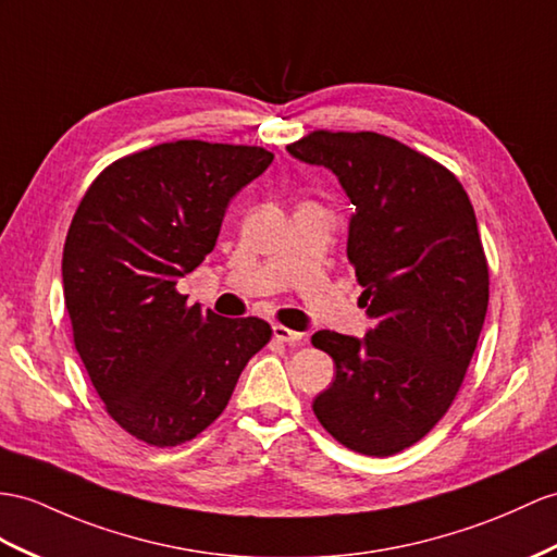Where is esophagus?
<instances>
[{"mask_svg": "<svg viewBox=\"0 0 557 557\" xmlns=\"http://www.w3.org/2000/svg\"><path fill=\"white\" fill-rule=\"evenodd\" d=\"M274 337H276V341H281V343L297 345V343H302L305 333H300V331H290V329H286V325L276 323V325H274Z\"/></svg>", "mask_w": 557, "mask_h": 557, "instance_id": "esophagus-1", "label": "esophagus"}]
</instances>
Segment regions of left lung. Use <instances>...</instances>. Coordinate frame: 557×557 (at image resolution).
I'll return each mask as SVG.
<instances>
[{
    "mask_svg": "<svg viewBox=\"0 0 557 557\" xmlns=\"http://www.w3.org/2000/svg\"><path fill=\"white\" fill-rule=\"evenodd\" d=\"M329 168L355 214L347 260L373 329L319 331L335 381L311 404L347 449L392 456L449 411L478 347L490 267L466 188L432 158L375 132H311L288 146Z\"/></svg>",
    "mask_w": 557,
    "mask_h": 557,
    "instance_id": "8db88e82",
    "label": "left lung"
}]
</instances>
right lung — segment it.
<instances>
[{
  "mask_svg": "<svg viewBox=\"0 0 557 557\" xmlns=\"http://www.w3.org/2000/svg\"><path fill=\"white\" fill-rule=\"evenodd\" d=\"M274 160L260 146L170 141L108 165L73 216L63 297L79 359L115 423L151 446L200 435L271 337L176 293L212 252L228 202Z\"/></svg>",
  "mask_w": 557,
  "mask_h": 557,
  "instance_id": "1",
  "label": "right lung"
}]
</instances>
